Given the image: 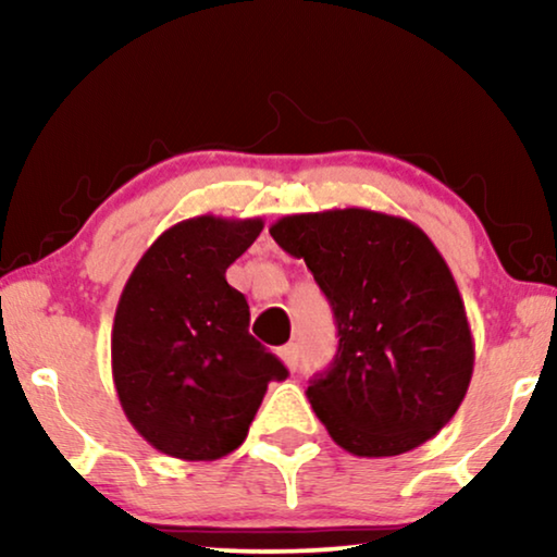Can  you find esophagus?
Wrapping results in <instances>:
<instances>
[{
    "label": "esophagus",
    "instance_id": "34e87169",
    "mask_svg": "<svg viewBox=\"0 0 557 557\" xmlns=\"http://www.w3.org/2000/svg\"><path fill=\"white\" fill-rule=\"evenodd\" d=\"M278 357H281V362H284L288 370L299 368V347H296L294 342H292V345L278 347Z\"/></svg>",
    "mask_w": 557,
    "mask_h": 557
}]
</instances>
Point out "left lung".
I'll return each mask as SVG.
<instances>
[{"instance_id":"left-lung-1","label":"left lung","mask_w":557,"mask_h":557,"mask_svg":"<svg viewBox=\"0 0 557 557\" xmlns=\"http://www.w3.org/2000/svg\"><path fill=\"white\" fill-rule=\"evenodd\" d=\"M332 304L339 347L307 398L355 456H398L451 421L474 337L444 256L416 223L364 208L284 215L269 227Z\"/></svg>"}]
</instances>
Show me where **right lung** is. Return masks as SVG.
<instances>
[{
    "label": "right lung",
    "instance_id": "1",
    "mask_svg": "<svg viewBox=\"0 0 557 557\" xmlns=\"http://www.w3.org/2000/svg\"><path fill=\"white\" fill-rule=\"evenodd\" d=\"M261 218L200 215L147 248L121 292L111 370L121 408L157 451L215 461L248 436L265 387L288 372L248 332V301L225 281Z\"/></svg>",
    "mask_w": 557,
    "mask_h": 557
}]
</instances>
